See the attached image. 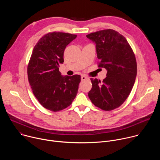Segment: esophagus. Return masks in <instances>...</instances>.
I'll list each match as a JSON object with an SVG mask.
<instances>
[{
  "instance_id": "obj_1",
  "label": "esophagus",
  "mask_w": 160,
  "mask_h": 160,
  "mask_svg": "<svg viewBox=\"0 0 160 160\" xmlns=\"http://www.w3.org/2000/svg\"><path fill=\"white\" fill-rule=\"evenodd\" d=\"M87 79H88V77H85V76H84V75H83V76H82V77H81V80H87Z\"/></svg>"
}]
</instances>
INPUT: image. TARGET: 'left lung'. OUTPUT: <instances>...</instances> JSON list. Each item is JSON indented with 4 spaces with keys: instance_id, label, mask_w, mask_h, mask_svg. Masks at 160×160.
<instances>
[{
    "instance_id": "8db88e82",
    "label": "left lung",
    "mask_w": 160,
    "mask_h": 160,
    "mask_svg": "<svg viewBox=\"0 0 160 160\" xmlns=\"http://www.w3.org/2000/svg\"><path fill=\"white\" fill-rule=\"evenodd\" d=\"M86 37L96 44L99 67L107 70L102 82L90 78L88 98L97 107L111 111L120 106L130 94L137 75V62L127 39L118 32L104 30Z\"/></svg>"
}]
</instances>
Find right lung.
Instances as JSON below:
<instances>
[{
	"instance_id": "add662e5",
	"label": "right lung",
	"mask_w": 160,
	"mask_h": 160,
	"mask_svg": "<svg viewBox=\"0 0 160 160\" xmlns=\"http://www.w3.org/2000/svg\"><path fill=\"white\" fill-rule=\"evenodd\" d=\"M77 36L49 33L38 40L32 51L27 69L28 81L40 104L52 111L69 106L78 92L81 77L62 76L59 71L66 47Z\"/></svg>"
}]
</instances>
